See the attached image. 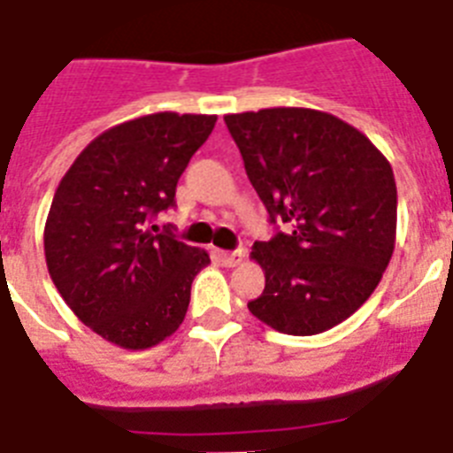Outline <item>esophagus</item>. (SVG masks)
<instances>
[{"mask_svg":"<svg viewBox=\"0 0 453 453\" xmlns=\"http://www.w3.org/2000/svg\"><path fill=\"white\" fill-rule=\"evenodd\" d=\"M242 259H245V252H242V250H235V252H219V261L229 268L238 266Z\"/></svg>","mask_w":453,"mask_h":453,"instance_id":"obj_1","label":"esophagus"}]
</instances>
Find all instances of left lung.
Masks as SVG:
<instances>
[{"label":"left lung","mask_w":453,"mask_h":453,"mask_svg":"<svg viewBox=\"0 0 453 453\" xmlns=\"http://www.w3.org/2000/svg\"><path fill=\"white\" fill-rule=\"evenodd\" d=\"M271 222L289 234L254 242L266 275L250 312L280 334L338 326L370 298L395 245L391 164L368 136L315 108L224 115Z\"/></svg>","instance_id":"1"}]
</instances>
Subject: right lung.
Masks as SVG:
<instances>
[{
    "label": "right lung",
    "instance_id": "add662e5",
    "mask_svg": "<svg viewBox=\"0 0 453 453\" xmlns=\"http://www.w3.org/2000/svg\"><path fill=\"white\" fill-rule=\"evenodd\" d=\"M218 115L152 113L92 141L59 180L43 231L52 282L73 315L125 349H148L185 319L205 250L155 234L182 171Z\"/></svg>",
    "mask_w": 453,
    "mask_h": 453
}]
</instances>
